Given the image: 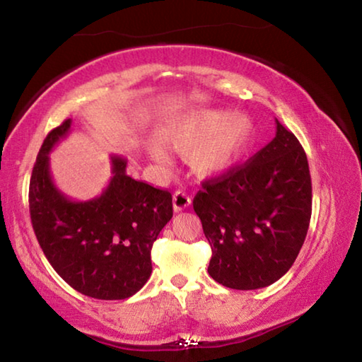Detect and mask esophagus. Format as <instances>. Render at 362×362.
Returning <instances> with one entry per match:
<instances>
[{
    "mask_svg": "<svg viewBox=\"0 0 362 362\" xmlns=\"http://www.w3.org/2000/svg\"><path fill=\"white\" fill-rule=\"evenodd\" d=\"M173 204H174V211L180 212L192 204V198H189L185 192H180L179 189V192H175L173 196Z\"/></svg>",
    "mask_w": 362,
    "mask_h": 362,
    "instance_id": "1",
    "label": "esophagus"
}]
</instances>
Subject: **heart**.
Returning a JSON list of instances; mask_svg holds the SVG:
<instances>
[{"label": "heart", "mask_w": 362, "mask_h": 362, "mask_svg": "<svg viewBox=\"0 0 362 362\" xmlns=\"http://www.w3.org/2000/svg\"><path fill=\"white\" fill-rule=\"evenodd\" d=\"M254 126L243 115L199 110L164 132L161 142L174 150H188V163L203 177L220 175L235 166L252 142ZM153 161L168 166L170 158L158 144L146 146Z\"/></svg>", "instance_id": "1"}]
</instances>
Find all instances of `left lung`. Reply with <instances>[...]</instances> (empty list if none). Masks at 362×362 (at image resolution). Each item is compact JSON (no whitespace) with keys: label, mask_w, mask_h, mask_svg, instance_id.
Returning a JSON list of instances; mask_svg holds the SVG:
<instances>
[{"label":"left lung","mask_w":362,"mask_h":362,"mask_svg":"<svg viewBox=\"0 0 362 362\" xmlns=\"http://www.w3.org/2000/svg\"><path fill=\"white\" fill-rule=\"evenodd\" d=\"M212 247L211 278L262 289L296 262L311 217V177L302 145L276 119V137L244 163L206 180L193 199Z\"/></svg>","instance_id":"obj_1"}]
</instances>
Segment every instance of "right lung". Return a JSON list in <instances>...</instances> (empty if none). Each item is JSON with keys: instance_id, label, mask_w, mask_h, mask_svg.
<instances>
[{"instance_id": "1", "label": "right lung", "mask_w": 362, "mask_h": 362, "mask_svg": "<svg viewBox=\"0 0 362 362\" xmlns=\"http://www.w3.org/2000/svg\"><path fill=\"white\" fill-rule=\"evenodd\" d=\"M71 119L47 134L30 179V217L40 246L65 283L84 296L122 300L151 274V247L173 218V194L127 175V159L112 156L102 194L75 201L56 187L51 158Z\"/></svg>"}]
</instances>
